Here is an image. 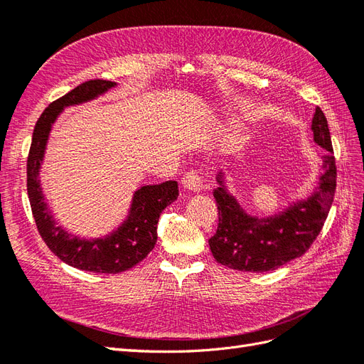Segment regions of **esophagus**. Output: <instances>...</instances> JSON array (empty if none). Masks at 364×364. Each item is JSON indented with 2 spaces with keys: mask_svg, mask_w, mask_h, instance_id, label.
<instances>
[{
  "mask_svg": "<svg viewBox=\"0 0 364 364\" xmlns=\"http://www.w3.org/2000/svg\"><path fill=\"white\" fill-rule=\"evenodd\" d=\"M181 184L184 189H188L191 192H200L203 188V180L200 173L196 171H189L188 173H184Z\"/></svg>",
  "mask_w": 364,
  "mask_h": 364,
  "instance_id": "1",
  "label": "esophagus"
}]
</instances>
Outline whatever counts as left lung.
Returning <instances> with one entry per match:
<instances>
[{
  "label": "left lung",
  "instance_id": "8db88e82",
  "mask_svg": "<svg viewBox=\"0 0 364 364\" xmlns=\"http://www.w3.org/2000/svg\"><path fill=\"white\" fill-rule=\"evenodd\" d=\"M311 129L314 141L326 151L321 157L318 184L308 198L289 204L282 212L262 218L247 213L228 192L224 173L216 175L220 188L213 191V196L220 223L209 240L216 262L240 272H273L302 256L314 242L334 201L337 169L328 120L318 107Z\"/></svg>",
  "mask_w": 364,
  "mask_h": 364
}]
</instances>
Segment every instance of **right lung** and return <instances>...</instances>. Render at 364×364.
Returning a JSON list of instances; mask_svg holds the SVG:
<instances>
[{
  "label": "right lung",
  "instance_id": "add662e5",
  "mask_svg": "<svg viewBox=\"0 0 364 364\" xmlns=\"http://www.w3.org/2000/svg\"><path fill=\"white\" fill-rule=\"evenodd\" d=\"M116 85V82L102 79L88 80L50 103L35 124L27 159V192L41 237L60 261L90 273L116 274L141 262L157 242L161 212L178 196L176 181L141 186L132 195L127 220L109 235L92 240L71 235L58 225L39 180L51 127L67 107L95 100Z\"/></svg>",
  "mask_w": 364,
  "mask_h": 364
}]
</instances>
